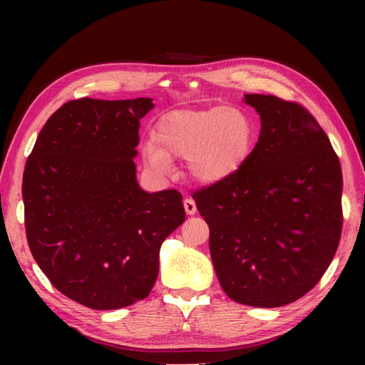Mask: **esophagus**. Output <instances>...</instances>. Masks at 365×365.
Here are the masks:
<instances>
[{
    "instance_id": "obj_1",
    "label": "esophagus",
    "mask_w": 365,
    "mask_h": 365,
    "mask_svg": "<svg viewBox=\"0 0 365 365\" xmlns=\"http://www.w3.org/2000/svg\"><path fill=\"white\" fill-rule=\"evenodd\" d=\"M183 207H185V212H187L188 215H193L196 212V202L191 200V197L183 200Z\"/></svg>"
}]
</instances>
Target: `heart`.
<instances>
[{"label":"heart","mask_w":365,"mask_h":365,"mask_svg":"<svg viewBox=\"0 0 365 365\" xmlns=\"http://www.w3.org/2000/svg\"><path fill=\"white\" fill-rule=\"evenodd\" d=\"M156 145L145 146V158L154 169H170V158L188 159L196 182L212 185L243 168L255 146L251 117L238 108L211 106L172 110L158 122Z\"/></svg>","instance_id":"b5f03b06"}]
</instances>
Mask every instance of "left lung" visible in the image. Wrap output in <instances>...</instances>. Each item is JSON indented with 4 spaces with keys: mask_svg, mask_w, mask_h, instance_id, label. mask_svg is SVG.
<instances>
[{
    "mask_svg": "<svg viewBox=\"0 0 365 365\" xmlns=\"http://www.w3.org/2000/svg\"><path fill=\"white\" fill-rule=\"evenodd\" d=\"M261 133L237 174L193 195L227 296L280 307L317 285L341 235L343 175L327 133L307 110L245 95Z\"/></svg>",
    "mask_w": 365,
    "mask_h": 365,
    "instance_id": "1",
    "label": "left lung"
}]
</instances>
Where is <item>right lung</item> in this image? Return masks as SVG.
<instances>
[{
	"instance_id": "obj_1",
	"label": "right lung",
	"mask_w": 365,
	"mask_h": 365,
	"mask_svg": "<svg viewBox=\"0 0 365 365\" xmlns=\"http://www.w3.org/2000/svg\"><path fill=\"white\" fill-rule=\"evenodd\" d=\"M151 98H82L41 128L22 180L27 242L54 288L110 311L150 294L160 245L185 220L177 190L137 182L140 119Z\"/></svg>"
}]
</instances>
